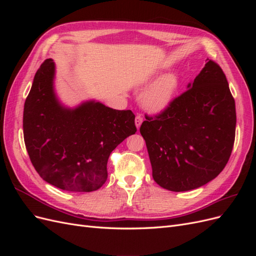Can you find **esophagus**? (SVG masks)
Returning <instances> with one entry per match:
<instances>
[{"instance_id":"34e87169","label":"esophagus","mask_w":256,"mask_h":256,"mask_svg":"<svg viewBox=\"0 0 256 256\" xmlns=\"http://www.w3.org/2000/svg\"><path fill=\"white\" fill-rule=\"evenodd\" d=\"M142 122H143V118L141 115H136V120H134V122H136V128L138 129L141 127V125H142Z\"/></svg>"}]
</instances>
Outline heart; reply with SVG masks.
Listing matches in <instances>:
<instances>
[{"label":"heart","mask_w":256,"mask_h":256,"mask_svg":"<svg viewBox=\"0 0 256 256\" xmlns=\"http://www.w3.org/2000/svg\"><path fill=\"white\" fill-rule=\"evenodd\" d=\"M178 85L180 79L175 72H170L161 76L143 96L145 109L152 113L166 110L173 102Z\"/></svg>","instance_id":"obj_1"}]
</instances>
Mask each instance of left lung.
Instances as JSON below:
<instances>
[{
	"mask_svg": "<svg viewBox=\"0 0 256 256\" xmlns=\"http://www.w3.org/2000/svg\"><path fill=\"white\" fill-rule=\"evenodd\" d=\"M140 128L152 178L170 191L202 187L218 176L233 150L235 100L221 67H205L164 111L145 115Z\"/></svg>",
	"mask_w": 256,
	"mask_h": 256,
	"instance_id": "obj_1",
	"label": "left lung"
}]
</instances>
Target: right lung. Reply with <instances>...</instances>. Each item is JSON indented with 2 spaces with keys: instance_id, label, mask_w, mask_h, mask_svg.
I'll use <instances>...</instances> for the list:
<instances>
[{
  "instance_id": "obj_1",
  "label": "right lung",
  "mask_w": 256,
  "mask_h": 256,
  "mask_svg": "<svg viewBox=\"0 0 256 256\" xmlns=\"http://www.w3.org/2000/svg\"><path fill=\"white\" fill-rule=\"evenodd\" d=\"M56 65L38 69L23 111V136L30 162L44 180L70 192L99 189L108 178L112 150L134 134V114L90 100L74 109L54 92Z\"/></svg>"
}]
</instances>
